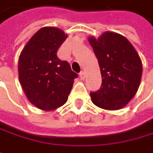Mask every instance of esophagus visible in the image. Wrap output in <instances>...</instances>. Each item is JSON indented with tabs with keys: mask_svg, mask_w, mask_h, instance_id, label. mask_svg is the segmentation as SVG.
<instances>
[{
	"mask_svg": "<svg viewBox=\"0 0 153 153\" xmlns=\"http://www.w3.org/2000/svg\"><path fill=\"white\" fill-rule=\"evenodd\" d=\"M79 77H80L81 79H85V73L84 72H80L79 73Z\"/></svg>",
	"mask_w": 153,
	"mask_h": 153,
	"instance_id": "34e87169",
	"label": "esophagus"
}]
</instances>
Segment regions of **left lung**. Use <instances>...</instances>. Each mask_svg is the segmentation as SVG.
Instances as JSON below:
<instances>
[{
  "label": "left lung",
  "mask_w": 153,
  "mask_h": 153,
  "mask_svg": "<svg viewBox=\"0 0 153 153\" xmlns=\"http://www.w3.org/2000/svg\"><path fill=\"white\" fill-rule=\"evenodd\" d=\"M88 41L98 59L102 83L91 92L93 103L107 110H117L128 104L140 85L143 65L130 41L116 32L106 31Z\"/></svg>",
  "instance_id": "left-lung-1"
}]
</instances>
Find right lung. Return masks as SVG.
Masks as SVG:
<instances>
[{
	"label": "right lung",
	"instance_id": "obj_1",
	"mask_svg": "<svg viewBox=\"0 0 153 153\" xmlns=\"http://www.w3.org/2000/svg\"><path fill=\"white\" fill-rule=\"evenodd\" d=\"M67 35L56 27H44L22 49L18 75L28 100L37 108L51 111L67 102L78 74L69 63L60 60L57 51Z\"/></svg>",
	"mask_w": 153,
	"mask_h": 153
}]
</instances>
